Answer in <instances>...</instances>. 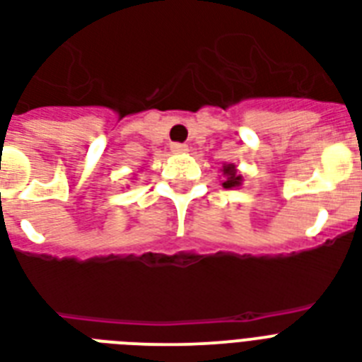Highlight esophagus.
Returning <instances> with one entry per match:
<instances>
[{
  "label": "esophagus",
  "instance_id": "obj_1",
  "mask_svg": "<svg viewBox=\"0 0 362 362\" xmlns=\"http://www.w3.org/2000/svg\"><path fill=\"white\" fill-rule=\"evenodd\" d=\"M172 151L173 153H187L189 147H187L185 143H172Z\"/></svg>",
  "mask_w": 362,
  "mask_h": 362
}]
</instances>
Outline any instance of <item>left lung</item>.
Here are the masks:
<instances>
[{"mask_svg": "<svg viewBox=\"0 0 362 362\" xmlns=\"http://www.w3.org/2000/svg\"><path fill=\"white\" fill-rule=\"evenodd\" d=\"M223 172H225V187L226 189H230V187H238V185H240V181H242V177H240V175H238L236 173V170H234V166H232V164H228V166H225V170H223Z\"/></svg>", "mask_w": 362, "mask_h": 362, "instance_id": "1", "label": "left lung"}]
</instances>
